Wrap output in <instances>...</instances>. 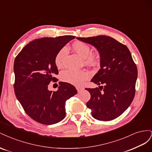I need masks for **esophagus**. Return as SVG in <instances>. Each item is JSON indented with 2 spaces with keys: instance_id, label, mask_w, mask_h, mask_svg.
Returning a JSON list of instances; mask_svg holds the SVG:
<instances>
[{
  "instance_id": "esophagus-1",
  "label": "esophagus",
  "mask_w": 152,
  "mask_h": 152,
  "mask_svg": "<svg viewBox=\"0 0 152 152\" xmlns=\"http://www.w3.org/2000/svg\"><path fill=\"white\" fill-rule=\"evenodd\" d=\"M76 89H77V91L79 92V93H80V91H82V90L84 89V88L83 87H76Z\"/></svg>"
}]
</instances>
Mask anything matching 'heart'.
<instances>
[{
    "label": "heart",
    "mask_w": 152,
    "mask_h": 152,
    "mask_svg": "<svg viewBox=\"0 0 152 152\" xmlns=\"http://www.w3.org/2000/svg\"><path fill=\"white\" fill-rule=\"evenodd\" d=\"M74 51L84 58V64L87 66L96 68L99 66L101 57L98 52H91L89 45L82 41H76L72 44ZM66 48H63L59 50L55 56V65L58 68H61L64 66V58L66 53ZM60 77L62 81L74 86H81L89 77L87 72L82 70H66L61 73Z\"/></svg>",
    "instance_id": "obj_1"
}]
</instances>
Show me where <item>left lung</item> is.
<instances>
[{"mask_svg":"<svg viewBox=\"0 0 152 152\" xmlns=\"http://www.w3.org/2000/svg\"><path fill=\"white\" fill-rule=\"evenodd\" d=\"M77 39L93 45L101 57V68L91 80L99 86L86 88L91 94L87 107L97 120H113L126 111L134 99L136 65L126 45L112 37L98 35Z\"/></svg>","mask_w":152,"mask_h":152,"instance_id":"1","label":"left lung"}]
</instances>
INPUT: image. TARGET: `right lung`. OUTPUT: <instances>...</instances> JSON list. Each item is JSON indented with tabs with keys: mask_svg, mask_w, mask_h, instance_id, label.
Masks as SVG:
<instances>
[{
	"mask_svg": "<svg viewBox=\"0 0 152 152\" xmlns=\"http://www.w3.org/2000/svg\"><path fill=\"white\" fill-rule=\"evenodd\" d=\"M73 39L74 36L64 35L34 40L15 59L16 98L26 113L39 123L50 125L61 121L66 115V101L77 93L73 85L62 82L57 91L48 90L50 82L58 81L55 56Z\"/></svg>",
	"mask_w": 152,
	"mask_h": 152,
	"instance_id": "1",
	"label": "right lung"
}]
</instances>
